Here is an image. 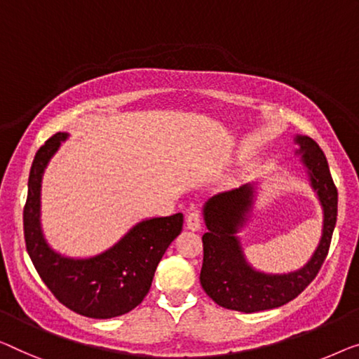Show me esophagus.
I'll return each instance as SVG.
<instances>
[{
	"instance_id": "obj_1",
	"label": "esophagus",
	"mask_w": 359,
	"mask_h": 359,
	"mask_svg": "<svg viewBox=\"0 0 359 359\" xmlns=\"http://www.w3.org/2000/svg\"><path fill=\"white\" fill-rule=\"evenodd\" d=\"M185 226L189 231H200L201 229V216L198 211L190 212L189 216H187V221H185Z\"/></svg>"
}]
</instances>
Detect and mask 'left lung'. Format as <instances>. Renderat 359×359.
<instances>
[{
	"label": "left lung",
	"mask_w": 359,
	"mask_h": 359,
	"mask_svg": "<svg viewBox=\"0 0 359 359\" xmlns=\"http://www.w3.org/2000/svg\"><path fill=\"white\" fill-rule=\"evenodd\" d=\"M295 142L299 145L297 153H302V163L308 170L311 187L316 190L324 211L323 237L318 248L302 269L290 274H264L255 271L245 259L240 240L235 237L253 205L255 187L247 184L214 195L203 210L208 232L201 238L200 282L203 290L219 306L242 313L279 308L297 298L314 280L329 253L337 222V187L325 154L318 143L302 135H298Z\"/></svg>",
	"instance_id": "1"
}]
</instances>
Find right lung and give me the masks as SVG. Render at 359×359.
Returning <instances> with one entry per match:
<instances>
[{"label":"right lung","mask_w":359,"mask_h":359,"mask_svg":"<svg viewBox=\"0 0 359 359\" xmlns=\"http://www.w3.org/2000/svg\"><path fill=\"white\" fill-rule=\"evenodd\" d=\"M67 133L57 132L36 151L24 206L25 247L36 272L60 303L93 319L122 316L138 306L154 271L184 224L182 212L138 222L114 247L87 259L61 256L48 247L40 227L41 175Z\"/></svg>","instance_id":"right-lung-1"}]
</instances>
